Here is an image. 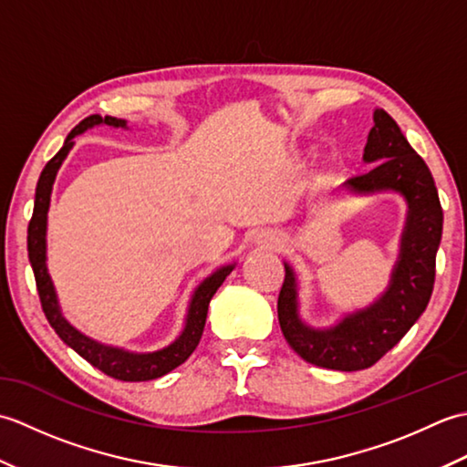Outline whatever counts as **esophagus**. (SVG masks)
<instances>
[{
	"instance_id": "1",
	"label": "esophagus",
	"mask_w": 467,
	"mask_h": 467,
	"mask_svg": "<svg viewBox=\"0 0 467 467\" xmlns=\"http://www.w3.org/2000/svg\"><path fill=\"white\" fill-rule=\"evenodd\" d=\"M259 243H261L263 246H266V249H279V246H281V239H279V236H276V234H269V233H263Z\"/></svg>"
}]
</instances>
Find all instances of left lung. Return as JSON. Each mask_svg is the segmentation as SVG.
Returning <instances> with one entry per match:
<instances>
[{
    "label": "left lung",
    "mask_w": 467,
    "mask_h": 467,
    "mask_svg": "<svg viewBox=\"0 0 467 467\" xmlns=\"http://www.w3.org/2000/svg\"><path fill=\"white\" fill-rule=\"evenodd\" d=\"M373 122L363 161L377 164L369 172L349 178L343 186L363 194L395 191L408 201V224L389 289L379 301L345 317L333 329L317 331L299 319L295 275L291 266L285 265V281L276 303L281 331L291 349L305 361L325 369L361 371L375 365L420 319L435 283V254L441 241L443 211L433 176L389 114L375 110Z\"/></svg>",
    "instance_id": "left-lung-1"
}]
</instances>
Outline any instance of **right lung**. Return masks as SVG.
I'll return each mask as SVG.
<instances>
[{"label":"right lung","instance_id":"right-lung-1","mask_svg":"<svg viewBox=\"0 0 467 467\" xmlns=\"http://www.w3.org/2000/svg\"><path fill=\"white\" fill-rule=\"evenodd\" d=\"M98 124L126 128V122L120 120V118H112V116L102 118L100 114H92L84 118V120L67 134L64 146L59 148V152L44 166L42 174H39V181L36 186L34 214L27 226V254L36 276L39 303H42L46 319L49 321V325H52V329L59 335V339L72 347L78 355L84 357V359L90 365H94L96 369L114 377L118 381H150V379H156V377L171 373L192 355L204 331L208 303H211L218 286H221L226 276L231 275L234 265L223 266V269H218L216 273H213L208 279L201 283V286H198L192 295L191 306H188L184 331L172 345H168L162 351L148 353V355H134L122 349H114V347H106L88 339V337H84L80 331H76L74 327L64 319L62 313H59L52 279H49L47 269H46V221H47V208H49V194H52V184L56 181L57 168L62 166L69 148L74 146V136L82 134L84 130H88V128L98 126Z\"/></svg>","mask_w":467,"mask_h":467}]
</instances>
